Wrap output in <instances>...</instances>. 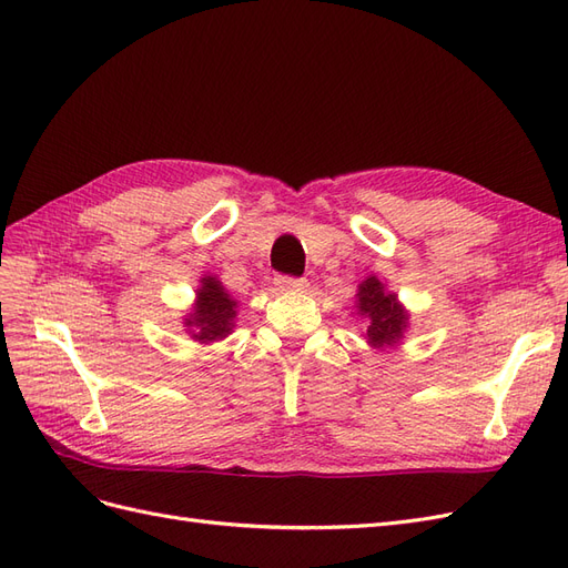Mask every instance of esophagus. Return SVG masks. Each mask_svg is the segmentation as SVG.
<instances>
[{
	"label": "esophagus",
	"mask_w": 568,
	"mask_h": 568,
	"mask_svg": "<svg viewBox=\"0 0 568 568\" xmlns=\"http://www.w3.org/2000/svg\"><path fill=\"white\" fill-rule=\"evenodd\" d=\"M274 284H277L280 291H305L307 288V280H296V277H274Z\"/></svg>",
	"instance_id": "1"
}]
</instances>
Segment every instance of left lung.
I'll return each mask as SVG.
<instances>
[{"label":"left lung","mask_w":568,"mask_h":568,"mask_svg":"<svg viewBox=\"0 0 568 568\" xmlns=\"http://www.w3.org/2000/svg\"><path fill=\"white\" fill-rule=\"evenodd\" d=\"M355 311L367 322L365 338L372 348L384 351L398 346L409 329V311L376 274L357 284Z\"/></svg>","instance_id":"obj_1"}]
</instances>
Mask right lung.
Segmentation results:
<instances>
[{"label": "right lung", "mask_w": 568, "mask_h": 568, "mask_svg": "<svg viewBox=\"0 0 568 568\" xmlns=\"http://www.w3.org/2000/svg\"><path fill=\"white\" fill-rule=\"evenodd\" d=\"M239 301L222 286L215 274H203L196 288V301L192 311L184 315L186 334L199 343H215L227 338L236 326Z\"/></svg>", "instance_id": "add662e5"}]
</instances>
